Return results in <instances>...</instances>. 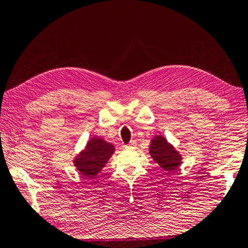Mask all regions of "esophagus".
<instances>
[{
    "label": "esophagus",
    "mask_w": 248,
    "mask_h": 248,
    "mask_svg": "<svg viewBox=\"0 0 248 248\" xmlns=\"http://www.w3.org/2000/svg\"><path fill=\"white\" fill-rule=\"evenodd\" d=\"M135 147H136V142H134V140H132L131 143L127 144V145H125V148H128V150H134Z\"/></svg>",
    "instance_id": "1"
}]
</instances>
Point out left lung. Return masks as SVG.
Here are the masks:
<instances>
[{"mask_svg": "<svg viewBox=\"0 0 248 248\" xmlns=\"http://www.w3.org/2000/svg\"><path fill=\"white\" fill-rule=\"evenodd\" d=\"M150 154L152 158L158 164L166 174L176 170L182 164V155L175 150L172 144L162 135H156L151 140Z\"/></svg>", "mask_w": 248, "mask_h": 248, "instance_id": "1", "label": "left lung"}]
</instances>
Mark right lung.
<instances>
[{
    "label": "right lung",
    "mask_w": 248,
    "mask_h": 248,
    "mask_svg": "<svg viewBox=\"0 0 248 248\" xmlns=\"http://www.w3.org/2000/svg\"><path fill=\"white\" fill-rule=\"evenodd\" d=\"M115 147L98 136H93L85 148L75 156L74 166L86 178H94L111 158Z\"/></svg>",
    "instance_id": "add662e5"
}]
</instances>
